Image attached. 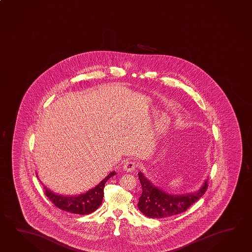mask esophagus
<instances>
[{
	"label": "esophagus",
	"mask_w": 252,
	"mask_h": 252,
	"mask_svg": "<svg viewBox=\"0 0 252 252\" xmlns=\"http://www.w3.org/2000/svg\"><path fill=\"white\" fill-rule=\"evenodd\" d=\"M137 166H138V164L136 163V162H134V161H128V162H126V163H124L123 168H124V171L131 173V172L135 171V169L137 168Z\"/></svg>",
	"instance_id": "34e87169"
}]
</instances>
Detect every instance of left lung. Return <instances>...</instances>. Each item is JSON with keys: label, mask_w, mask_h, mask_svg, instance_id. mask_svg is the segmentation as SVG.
<instances>
[{"label": "left lung", "mask_w": 252, "mask_h": 252, "mask_svg": "<svg viewBox=\"0 0 252 252\" xmlns=\"http://www.w3.org/2000/svg\"><path fill=\"white\" fill-rule=\"evenodd\" d=\"M138 179L142 187V194L138 198V209L150 218L172 217L185 212L193 203L202 197L207 189L206 180L197 191L174 195L155 186L141 172L138 173Z\"/></svg>", "instance_id": "obj_1"}]
</instances>
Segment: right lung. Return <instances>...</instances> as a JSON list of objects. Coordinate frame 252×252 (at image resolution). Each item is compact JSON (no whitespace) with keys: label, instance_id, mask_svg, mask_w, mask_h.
I'll use <instances>...</instances> for the list:
<instances>
[{"label":"right lung","instance_id":"add662e5","mask_svg":"<svg viewBox=\"0 0 252 252\" xmlns=\"http://www.w3.org/2000/svg\"><path fill=\"white\" fill-rule=\"evenodd\" d=\"M115 174V172L109 173L95 187L79 195H62L59 193L54 192L50 190L48 188L44 186L45 195L56 207L63 211L77 215H89L95 211L101 206L104 197V184Z\"/></svg>","mask_w":252,"mask_h":252}]
</instances>
